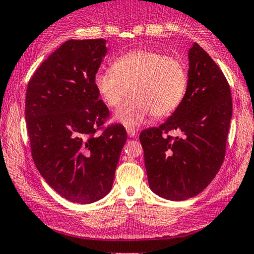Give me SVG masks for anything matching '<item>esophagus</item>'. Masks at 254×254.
Here are the masks:
<instances>
[{"mask_svg":"<svg viewBox=\"0 0 254 254\" xmlns=\"http://www.w3.org/2000/svg\"><path fill=\"white\" fill-rule=\"evenodd\" d=\"M127 132L129 137H135L136 133H137V130L132 129V127H127Z\"/></svg>","mask_w":254,"mask_h":254,"instance_id":"1","label":"esophagus"}]
</instances>
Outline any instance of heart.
<instances>
[{
    "instance_id": "b5f03b06",
    "label": "heart",
    "mask_w": 254,
    "mask_h": 254,
    "mask_svg": "<svg viewBox=\"0 0 254 254\" xmlns=\"http://www.w3.org/2000/svg\"><path fill=\"white\" fill-rule=\"evenodd\" d=\"M94 84L105 104L116 109L130 93L116 113L125 125H137L153 115H171L182 103L188 88L185 65L176 57L154 50H132L116 58L112 69L98 71Z\"/></svg>"
}]
</instances>
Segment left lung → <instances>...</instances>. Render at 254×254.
Instances as JSON below:
<instances>
[{
    "label": "left lung",
    "mask_w": 254,
    "mask_h": 254,
    "mask_svg": "<svg viewBox=\"0 0 254 254\" xmlns=\"http://www.w3.org/2000/svg\"><path fill=\"white\" fill-rule=\"evenodd\" d=\"M189 62L182 103L164 124L139 135L151 191L171 200L197 196L216 176L233 112L228 81L197 43L189 51ZM172 129L182 136H170Z\"/></svg>",
    "instance_id": "left-lung-1"
}]
</instances>
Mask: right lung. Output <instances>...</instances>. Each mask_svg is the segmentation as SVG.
<instances>
[{"label":"right lung","instance_id":"obj_1","mask_svg":"<svg viewBox=\"0 0 254 254\" xmlns=\"http://www.w3.org/2000/svg\"><path fill=\"white\" fill-rule=\"evenodd\" d=\"M106 52L105 39L68 40L40 64L26 92L37 170L72 203L97 202L109 193L127 138L122 124L104 127L110 111L94 76Z\"/></svg>","mask_w":254,"mask_h":254}]
</instances>
